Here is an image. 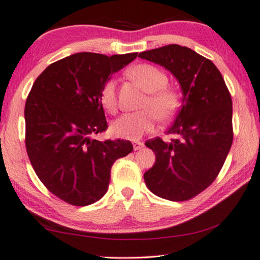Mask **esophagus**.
<instances>
[{"instance_id":"obj_1","label":"esophagus","mask_w":260,"mask_h":260,"mask_svg":"<svg viewBox=\"0 0 260 260\" xmlns=\"http://www.w3.org/2000/svg\"><path fill=\"white\" fill-rule=\"evenodd\" d=\"M132 143H133L134 150H139V149H141L142 147H143V143L140 142V141H133Z\"/></svg>"}]
</instances>
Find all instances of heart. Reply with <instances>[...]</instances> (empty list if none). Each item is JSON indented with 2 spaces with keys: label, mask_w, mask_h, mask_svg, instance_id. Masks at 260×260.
Here are the masks:
<instances>
[{
  "label": "heart",
  "mask_w": 260,
  "mask_h": 260,
  "mask_svg": "<svg viewBox=\"0 0 260 260\" xmlns=\"http://www.w3.org/2000/svg\"><path fill=\"white\" fill-rule=\"evenodd\" d=\"M128 75L147 92L140 106L142 110L125 113L112 123V134L118 138L138 140L154 128L157 119H172L181 106V93L177 88L168 86V77L154 65L137 64L128 70ZM100 103L108 113L118 110L117 91L113 79L107 80L100 91Z\"/></svg>",
  "instance_id": "1"
}]
</instances>
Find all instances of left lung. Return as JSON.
Segmentation results:
<instances>
[{
  "label": "left lung",
  "mask_w": 260,
  "mask_h": 260,
  "mask_svg": "<svg viewBox=\"0 0 260 260\" xmlns=\"http://www.w3.org/2000/svg\"><path fill=\"white\" fill-rule=\"evenodd\" d=\"M165 67L180 81L183 102L167 134L145 145L155 153V165L145 173L150 191L183 202L205 190L222 169L234 140L232 99L219 70L187 46L169 44L139 53Z\"/></svg>",
  "instance_id": "8db88e82"
}]
</instances>
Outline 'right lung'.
Instances as JSON below:
<instances>
[{"instance_id": "right-lung-1", "label": "right lung", "mask_w": 260, "mask_h": 260, "mask_svg": "<svg viewBox=\"0 0 260 260\" xmlns=\"http://www.w3.org/2000/svg\"><path fill=\"white\" fill-rule=\"evenodd\" d=\"M138 52L111 57L80 52L50 64L25 102V148L31 166L50 192L85 207L105 195L111 168L133 150L128 140L98 141L107 129L100 91Z\"/></svg>"}]
</instances>
